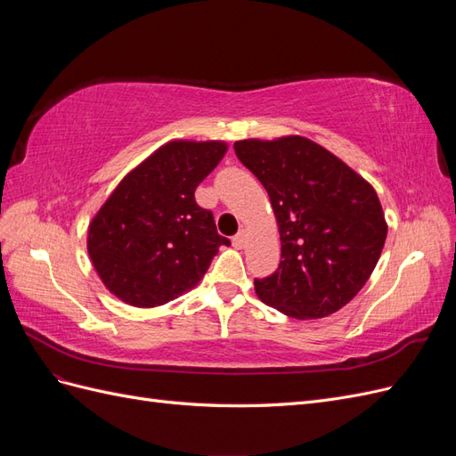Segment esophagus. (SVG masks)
<instances>
[{
  "instance_id": "esophagus-1",
  "label": "esophagus",
  "mask_w": 456,
  "mask_h": 456,
  "mask_svg": "<svg viewBox=\"0 0 456 456\" xmlns=\"http://www.w3.org/2000/svg\"><path fill=\"white\" fill-rule=\"evenodd\" d=\"M247 236H249V233H247V230H241V232H238L236 236H233V247H238V249H243L245 247V243H247Z\"/></svg>"
}]
</instances>
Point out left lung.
<instances>
[{
    "mask_svg": "<svg viewBox=\"0 0 456 456\" xmlns=\"http://www.w3.org/2000/svg\"><path fill=\"white\" fill-rule=\"evenodd\" d=\"M236 156L266 188L281 262L255 280L265 305L297 320L335 314L360 293L386 241L375 188L305 136L238 141Z\"/></svg>",
    "mask_w": 456,
    "mask_h": 456,
    "instance_id": "left-lung-1",
    "label": "left lung"
}]
</instances>
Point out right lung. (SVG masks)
Returning a JSON list of instances; mask_svg holds the SVG:
<instances>
[{
    "label": "right lung",
    "mask_w": 456,
    "mask_h": 456,
    "mask_svg": "<svg viewBox=\"0 0 456 456\" xmlns=\"http://www.w3.org/2000/svg\"><path fill=\"white\" fill-rule=\"evenodd\" d=\"M226 150L220 141H171L118 184L87 233L91 262L110 293L154 308L200 283L230 240L194 191Z\"/></svg>",
    "instance_id": "obj_1"
}]
</instances>
